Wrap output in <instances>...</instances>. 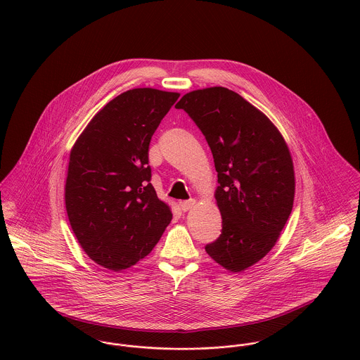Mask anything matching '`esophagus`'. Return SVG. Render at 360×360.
I'll use <instances>...</instances> for the list:
<instances>
[{"label": "esophagus", "mask_w": 360, "mask_h": 360, "mask_svg": "<svg viewBox=\"0 0 360 360\" xmlns=\"http://www.w3.org/2000/svg\"><path fill=\"white\" fill-rule=\"evenodd\" d=\"M197 205V200H188V201H183L180 202V207L183 212H187L190 209H193L194 206Z\"/></svg>", "instance_id": "1"}]
</instances>
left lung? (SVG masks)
Returning <instances> with one entry per match:
<instances>
[{
  "label": "left lung",
  "instance_id": "obj_1",
  "mask_svg": "<svg viewBox=\"0 0 360 360\" xmlns=\"http://www.w3.org/2000/svg\"><path fill=\"white\" fill-rule=\"evenodd\" d=\"M176 108L205 136L217 172L214 198L223 229L206 254L231 273L244 271L270 252L291 214L290 148L262 110L226 87L190 91Z\"/></svg>",
  "mask_w": 360,
  "mask_h": 360
}]
</instances>
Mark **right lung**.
I'll return each mask as SVG.
<instances>
[{
	"label": "right lung",
	"mask_w": 360,
	"mask_h": 360,
	"mask_svg": "<svg viewBox=\"0 0 360 360\" xmlns=\"http://www.w3.org/2000/svg\"><path fill=\"white\" fill-rule=\"evenodd\" d=\"M180 97L133 89L106 103L73 144L65 205L87 257L120 271L147 257L172 220L156 195L148 147L160 120Z\"/></svg>",
	"instance_id": "1"
}]
</instances>
